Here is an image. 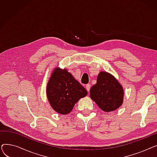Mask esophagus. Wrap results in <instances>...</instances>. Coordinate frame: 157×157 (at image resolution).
<instances>
[{
	"label": "esophagus",
	"mask_w": 157,
	"mask_h": 157,
	"mask_svg": "<svg viewBox=\"0 0 157 157\" xmlns=\"http://www.w3.org/2000/svg\"><path fill=\"white\" fill-rule=\"evenodd\" d=\"M90 87H91V85H90V84H87V85H86V90L88 91V92H90Z\"/></svg>",
	"instance_id": "obj_1"
}]
</instances>
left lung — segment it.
Instances as JSON below:
<instances>
[{
  "label": "left lung",
  "mask_w": 157,
  "mask_h": 157,
  "mask_svg": "<svg viewBox=\"0 0 157 157\" xmlns=\"http://www.w3.org/2000/svg\"><path fill=\"white\" fill-rule=\"evenodd\" d=\"M90 95L102 110L110 112L122 105L124 91L113 75L102 71L97 76V83L90 89Z\"/></svg>",
  "instance_id": "obj_1"
}]
</instances>
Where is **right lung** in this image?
Masks as SVG:
<instances>
[{"label":"right lung","instance_id":"right-lung-1","mask_svg":"<svg viewBox=\"0 0 157 157\" xmlns=\"http://www.w3.org/2000/svg\"><path fill=\"white\" fill-rule=\"evenodd\" d=\"M46 94L49 104L56 112L67 114L88 92L67 70L56 67L48 82Z\"/></svg>","mask_w":157,"mask_h":157}]
</instances>
